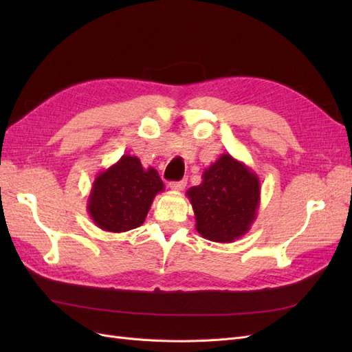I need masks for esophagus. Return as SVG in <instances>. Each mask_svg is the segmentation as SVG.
Segmentation results:
<instances>
[{
	"instance_id": "esophagus-1",
	"label": "esophagus",
	"mask_w": 352,
	"mask_h": 352,
	"mask_svg": "<svg viewBox=\"0 0 352 352\" xmlns=\"http://www.w3.org/2000/svg\"><path fill=\"white\" fill-rule=\"evenodd\" d=\"M186 186V180H179V182H170V188L173 190H182Z\"/></svg>"
}]
</instances>
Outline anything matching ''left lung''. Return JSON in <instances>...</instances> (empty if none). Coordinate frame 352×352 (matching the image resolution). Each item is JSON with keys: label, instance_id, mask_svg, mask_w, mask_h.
<instances>
[{"label": "left lung", "instance_id": "1", "mask_svg": "<svg viewBox=\"0 0 352 352\" xmlns=\"http://www.w3.org/2000/svg\"><path fill=\"white\" fill-rule=\"evenodd\" d=\"M257 173L230 154H221L202 173V182L186 190L197 230L212 242L242 238L257 219L260 207Z\"/></svg>", "mask_w": 352, "mask_h": 352}]
</instances>
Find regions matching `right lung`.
<instances>
[{
    "instance_id": "obj_1",
    "label": "right lung",
    "mask_w": 352,
    "mask_h": 352,
    "mask_svg": "<svg viewBox=\"0 0 352 352\" xmlns=\"http://www.w3.org/2000/svg\"><path fill=\"white\" fill-rule=\"evenodd\" d=\"M163 190L155 168H144L140 158L124 154L95 177L87 208L95 226L122 233L142 225L155 195Z\"/></svg>"
}]
</instances>
